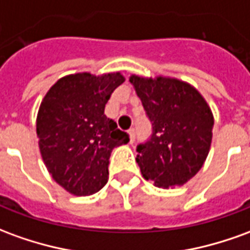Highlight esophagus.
<instances>
[{
    "mask_svg": "<svg viewBox=\"0 0 250 250\" xmlns=\"http://www.w3.org/2000/svg\"><path fill=\"white\" fill-rule=\"evenodd\" d=\"M128 137H130V143H134V141H135V128L128 130Z\"/></svg>",
    "mask_w": 250,
    "mask_h": 250,
    "instance_id": "esophagus-1",
    "label": "esophagus"
}]
</instances>
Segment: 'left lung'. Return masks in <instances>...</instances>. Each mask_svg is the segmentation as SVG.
Masks as SVG:
<instances>
[{
    "label": "left lung",
    "instance_id": "obj_1",
    "mask_svg": "<svg viewBox=\"0 0 250 250\" xmlns=\"http://www.w3.org/2000/svg\"><path fill=\"white\" fill-rule=\"evenodd\" d=\"M130 83L153 127L149 141L137 147L141 173L158 188L186 184L210 151L214 116L207 101L177 78L132 74Z\"/></svg>",
    "mask_w": 250,
    "mask_h": 250
}]
</instances>
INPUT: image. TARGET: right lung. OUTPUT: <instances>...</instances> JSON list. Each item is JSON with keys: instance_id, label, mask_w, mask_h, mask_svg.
<instances>
[{"instance_id": "obj_1", "label": "right lung", "mask_w": 250, "mask_h": 250, "mask_svg": "<svg viewBox=\"0 0 250 250\" xmlns=\"http://www.w3.org/2000/svg\"><path fill=\"white\" fill-rule=\"evenodd\" d=\"M125 83L120 73L62 77L42 101L36 118L39 149L52 179L76 196L100 191L108 181L113 147L130 141L104 115L112 92Z\"/></svg>"}]
</instances>
